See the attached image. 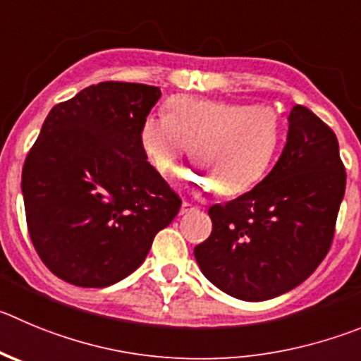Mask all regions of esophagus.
Here are the masks:
<instances>
[{"instance_id": "34e87169", "label": "esophagus", "mask_w": 361, "mask_h": 361, "mask_svg": "<svg viewBox=\"0 0 361 361\" xmlns=\"http://www.w3.org/2000/svg\"><path fill=\"white\" fill-rule=\"evenodd\" d=\"M197 210H200V207L188 203V201H183V204H181V212H180V214L181 215H188V214H192V212H197Z\"/></svg>"}]
</instances>
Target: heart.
<instances>
[{
  "label": "heart",
  "instance_id": "heart-1",
  "mask_svg": "<svg viewBox=\"0 0 361 361\" xmlns=\"http://www.w3.org/2000/svg\"><path fill=\"white\" fill-rule=\"evenodd\" d=\"M281 139V119L269 104L176 96L164 116L140 126V147L160 174L176 167L192 146L200 169L187 174L192 185L222 196L247 190L267 171Z\"/></svg>",
  "mask_w": 361,
  "mask_h": 361
}]
</instances>
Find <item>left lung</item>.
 Instances as JSON below:
<instances>
[{"label":"left lung","instance_id":"left-lung-1","mask_svg":"<svg viewBox=\"0 0 361 361\" xmlns=\"http://www.w3.org/2000/svg\"><path fill=\"white\" fill-rule=\"evenodd\" d=\"M343 192L335 131L295 104L279 160L257 187L208 208L212 233L194 257L215 287L242 301L285 294L328 255Z\"/></svg>","mask_w":361,"mask_h":361}]
</instances>
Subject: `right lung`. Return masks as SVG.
<instances>
[{
  "mask_svg": "<svg viewBox=\"0 0 361 361\" xmlns=\"http://www.w3.org/2000/svg\"><path fill=\"white\" fill-rule=\"evenodd\" d=\"M158 87L101 82L55 104L23 165L28 233L42 264L83 288L146 260L181 200L147 161L140 126Z\"/></svg>",
  "mask_w": 361,
  "mask_h": 361,
  "instance_id": "add662e5",
  "label": "right lung"
}]
</instances>
